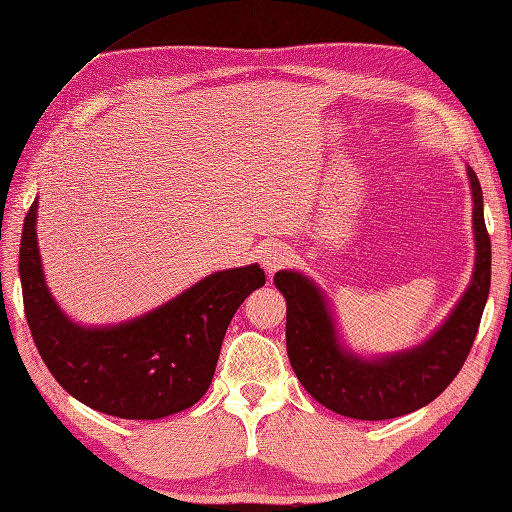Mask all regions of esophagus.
I'll return each instance as SVG.
<instances>
[{"instance_id": "34e87169", "label": "esophagus", "mask_w": 512, "mask_h": 512, "mask_svg": "<svg viewBox=\"0 0 512 512\" xmlns=\"http://www.w3.org/2000/svg\"><path fill=\"white\" fill-rule=\"evenodd\" d=\"M291 258H294V254H291V249L285 243H274L265 249L260 263L267 269V274H274V271L287 267L291 263Z\"/></svg>"}]
</instances>
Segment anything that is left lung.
Listing matches in <instances>:
<instances>
[{"mask_svg":"<svg viewBox=\"0 0 512 512\" xmlns=\"http://www.w3.org/2000/svg\"><path fill=\"white\" fill-rule=\"evenodd\" d=\"M473 225L477 260L473 283L444 325L420 347L382 360H362L344 351L316 285L298 271H278L274 285L287 300V353L311 398L353 420H391L433 402L455 380L471 353L490 289V236L477 174Z\"/></svg>","mask_w":512,"mask_h":512,"instance_id":"1","label":"left lung"}]
</instances>
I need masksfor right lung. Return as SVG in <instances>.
Instances as JSON below:
<instances>
[{
	"label": "right lung",
	"instance_id": "right-lung-1",
	"mask_svg": "<svg viewBox=\"0 0 512 512\" xmlns=\"http://www.w3.org/2000/svg\"><path fill=\"white\" fill-rule=\"evenodd\" d=\"M35 223L37 201L24 218L19 278L28 327L52 378L90 409L121 420H159L201 400L229 320L265 285V271L258 265L216 271L148 316L83 329L50 298Z\"/></svg>",
	"mask_w": 512,
	"mask_h": 512
}]
</instances>
